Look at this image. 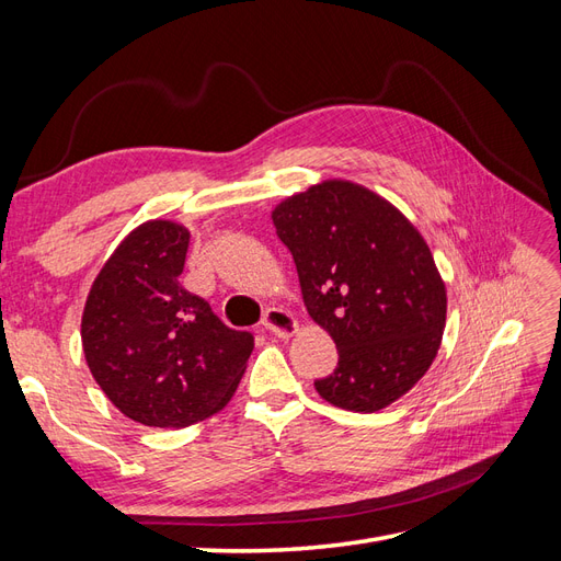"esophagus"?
<instances>
[{
  "instance_id": "esophagus-1",
  "label": "esophagus",
  "mask_w": 561,
  "mask_h": 561,
  "mask_svg": "<svg viewBox=\"0 0 561 561\" xmlns=\"http://www.w3.org/2000/svg\"><path fill=\"white\" fill-rule=\"evenodd\" d=\"M262 328L268 334H274L278 339H285V336L295 334L299 325H297V320L293 318V313H287L283 309H266L264 316H262Z\"/></svg>"
}]
</instances>
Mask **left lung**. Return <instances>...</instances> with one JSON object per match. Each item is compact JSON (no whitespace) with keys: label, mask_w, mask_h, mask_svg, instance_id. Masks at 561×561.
I'll list each match as a JSON object with an SVG mask.
<instances>
[{"label":"left lung","mask_w":561,"mask_h":561,"mask_svg":"<svg viewBox=\"0 0 561 561\" xmlns=\"http://www.w3.org/2000/svg\"><path fill=\"white\" fill-rule=\"evenodd\" d=\"M274 227L293 252L304 304L339 351L313 386L351 412H379L435 360L447 293L421 233L360 184L330 180L285 198Z\"/></svg>","instance_id":"obj_1"}]
</instances>
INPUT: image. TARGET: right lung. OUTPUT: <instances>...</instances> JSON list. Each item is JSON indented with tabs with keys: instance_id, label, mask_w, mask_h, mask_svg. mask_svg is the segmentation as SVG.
<instances>
[{
	"instance_id": "1",
	"label": "right lung",
	"mask_w": 561,
	"mask_h": 561,
	"mask_svg": "<svg viewBox=\"0 0 561 561\" xmlns=\"http://www.w3.org/2000/svg\"><path fill=\"white\" fill-rule=\"evenodd\" d=\"M190 231L151 219L100 268L83 307L81 344L93 379L118 412L154 428H184L231 400L254 348L210 304L180 285Z\"/></svg>"
}]
</instances>
